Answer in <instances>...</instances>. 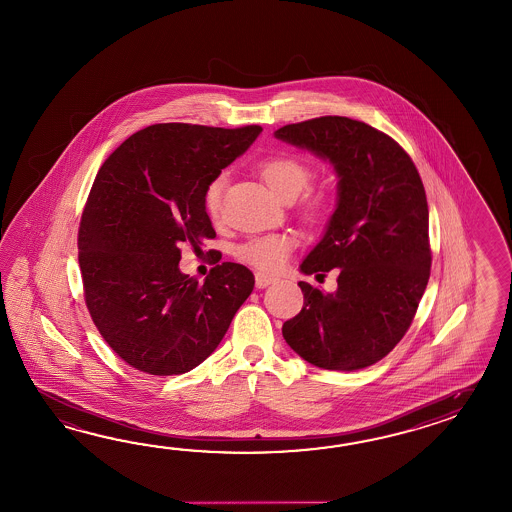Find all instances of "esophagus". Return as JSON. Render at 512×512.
Here are the masks:
<instances>
[{"label": "esophagus", "mask_w": 512, "mask_h": 512, "mask_svg": "<svg viewBox=\"0 0 512 512\" xmlns=\"http://www.w3.org/2000/svg\"><path fill=\"white\" fill-rule=\"evenodd\" d=\"M273 282H276V278H273V276H269V274L256 273V287H258V289L271 286Z\"/></svg>", "instance_id": "esophagus-1"}]
</instances>
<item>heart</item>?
I'll return each mask as SVG.
<instances>
[{
	"label": "heart",
	"mask_w": 512,
	"mask_h": 512,
	"mask_svg": "<svg viewBox=\"0 0 512 512\" xmlns=\"http://www.w3.org/2000/svg\"><path fill=\"white\" fill-rule=\"evenodd\" d=\"M260 175L269 190L282 201L297 199L313 180V167L297 155H274L260 164ZM226 175L221 173L210 180L203 195L204 210L212 219H219L223 208ZM333 212V197L324 191H309L300 201V214L311 223L326 221ZM295 249V238L287 234L256 236L241 243L236 249L239 262L252 265L265 273H274L284 267L287 256Z\"/></svg>",
	"instance_id": "heart-1"
}]
</instances>
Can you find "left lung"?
Masks as SVG:
<instances>
[{"label": "left lung", "mask_w": 512, "mask_h": 512, "mask_svg": "<svg viewBox=\"0 0 512 512\" xmlns=\"http://www.w3.org/2000/svg\"><path fill=\"white\" fill-rule=\"evenodd\" d=\"M332 164L337 206L304 274L339 269L337 289L298 282L304 308L284 322L287 345L326 370L365 369L400 343L426 291L429 212L413 160L363 121L322 116L274 132Z\"/></svg>", "instance_id": "8db88e82"}]
</instances>
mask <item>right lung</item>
Segmentation results:
<instances>
[{
    "instance_id": "obj_1",
    "label": "right lung",
    "mask_w": 512,
    "mask_h": 512,
    "mask_svg": "<svg viewBox=\"0 0 512 512\" xmlns=\"http://www.w3.org/2000/svg\"><path fill=\"white\" fill-rule=\"evenodd\" d=\"M262 132L158 123L132 134L99 169L79 226L90 317L127 365L153 376L201 365L249 298L245 265H215L204 284L180 273V245L215 238L203 195Z\"/></svg>"
}]
</instances>
